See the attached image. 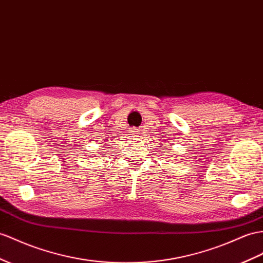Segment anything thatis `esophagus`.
<instances>
[{"mask_svg": "<svg viewBox=\"0 0 263 263\" xmlns=\"http://www.w3.org/2000/svg\"><path fill=\"white\" fill-rule=\"evenodd\" d=\"M130 133L132 134V136H138L139 129H137V127H132V129L130 130Z\"/></svg>", "mask_w": 263, "mask_h": 263, "instance_id": "1", "label": "esophagus"}]
</instances>
